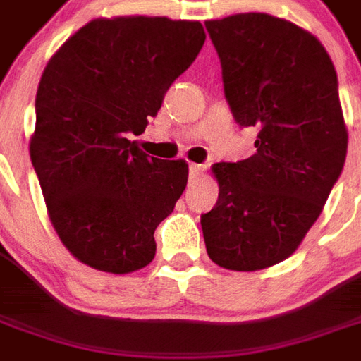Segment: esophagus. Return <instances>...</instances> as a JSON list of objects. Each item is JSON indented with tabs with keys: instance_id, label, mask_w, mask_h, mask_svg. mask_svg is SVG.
Returning a JSON list of instances; mask_svg holds the SVG:
<instances>
[{
	"instance_id": "34e87169",
	"label": "esophagus",
	"mask_w": 361,
	"mask_h": 361,
	"mask_svg": "<svg viewBox=\"0 0 361 361\" xmlns=\"http://www.w3.org/2000/svg\"><path fill=\"white\" fill-rule=\"evenodd\" d=\"M203 172H204L203 164H195V162H191V164H189V176H191V178H199V176H203Z\"/></svg>"
}]
</instances>
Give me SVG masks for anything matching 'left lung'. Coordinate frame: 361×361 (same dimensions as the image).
I'll return each instance as SVG.
<instances>
[{
    "instance_id": "8db88e82",
    "label": "left lung",
    "mask_w": 361,
    "mask_h": 361,
    "mask_svg": "<svg viewBox=\"0 0 361 361\" xmlns=\"http://www.w3.org/2000/svg\"><path fill=\"white\" fill-rule=\"evenodd\" d=\"M235 121L257 152L219 162V201L201 214L209 257L230 271L288 259L325 207L348 149L336 71L315 36L267 13L207 20Z\"/></svg>"
}]
</instances>
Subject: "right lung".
I'll return each instance as SVG.
<instances>
[{
  "instance_id": "obj_1",
  "label": "right lung",
  "mask_w": 361,
  "mask_h": 361,
  "mask_svg": "<svg viewBox=\"0 0 361 361\" xmlns=\"http://www.w3.org/2000/svg\"><path fill=\"white\" fill-rule=\"evenodd\" d=\"M199 20L94 19L44 69L30 160L59 240L114 274L154 259V230L188 185L185 160L149 157L141 135L204 44Z\"/></svg>"
}]
</instances>
